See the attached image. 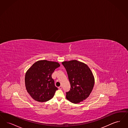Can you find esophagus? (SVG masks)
Wrapping results in <instances>:
<instances>
[{
	"label": "esophagus",
	"instance_id": "esophagus-1",
	"mask_svg": "<svg viewBox=\"0 0 128 128\" xmlns=\"http://www.w3.org/2000/svg\"><path fill=\"white\" fill-rule=\"evenodd\" d=\"M58 88L59 89H62V86H60L59 87H58Z\"/></svg>",
	"mask_w": 128,
	"mask_h": 128
}]
</instances>
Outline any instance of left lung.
<instances>
[{
	"mask_svg": "<svg viewBox=\"0 0 128 128\" xmlns=\"http://www.w3.org/2000/svg\"><path fill=\"white\" fill-rule=\"evenodd\" d=\"M62 63L66 70L71 84L66 98L72 103H79L87 98L93 90V74L88 66L82 62L74 60Z\"/></svg>",
	"mask_w": 128,
	"mask_h": 128,
	"instance_id": "left-lung-1",
	"label": "left lung"
}]
</instances>
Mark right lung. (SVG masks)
<instances>
[{"label": "right lung", "instance_id": "add662e5", "mask_svg": "<svg viewBox=\"0 0 128 128\" xmlns=\"http://www.w3.org/2000/svg\"><path fill=\"white\" fill-rule=\"evenodd\" d=\"M60 66L58 62L40 60L35 62L26 72V88L31 97L38 102H46L52 98L58 88L52 74Z\"/></svg>", "mask_w": 128, "mask_h": 128}]
</instances>
